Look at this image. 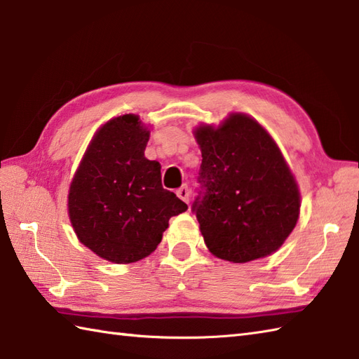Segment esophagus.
Instances as JSON below:
<instances>
[{
  "label": "esophagus",
  "instance_id": "34e87169",
  "mask_svg": "<svg viewBox=\"0 0 359 359\" xmlns=\"http://www.w3.org/2000/svg\"><path fill=\"white\" fill-rule=\"evenodd\" d=\"M175 194H177V197H180L185 203H189V189L187 185H182L177 191H175Z\"/></svg>",
  "mask_w": 359,
  "mask_h": 359
}]
</instances>
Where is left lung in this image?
Listing matches in <instances>:
<instances>
[{
	"label": "left lung",
	"mask_w": 359,
	"mask_h": 359,
	"mask_svg": "<svg viewBox=\"0 0 359 359\" xmlns=\"http://www.w3.org/2000/svg\"><path fill=\"white\" fill-rule=\"evenodd\" d=\"M202 152L203 193L193 203L210 253L233 264L278 251L299 219L294 174L269 131L231 112L219 126L193 131Z\"/></svg>",
	"instance_id": "1"
}]
</instances>
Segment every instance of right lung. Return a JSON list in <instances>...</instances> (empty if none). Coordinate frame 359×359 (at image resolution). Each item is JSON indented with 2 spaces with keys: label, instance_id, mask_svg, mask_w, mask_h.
I'll return each mask as SVG.
<instances>
[{
  "label": "right lung",
  "instance_id": "obj_1",
  "mask_svg": "<svg viewBox=\"0 0 359 359\" xmlns=\"http://www.w3.org/2000/svg\"><path fill=\"white\" fill-rule=\"evenodd\" d=\"M149 128L135 114L97 129L75 171L67 212L83 245L114 264L149 256L172 216L188 210L162 187L160 163L144 157Z\"/></svg>",
  "mask_w": 359,
  "mask_h": 359
}]
</instances>
